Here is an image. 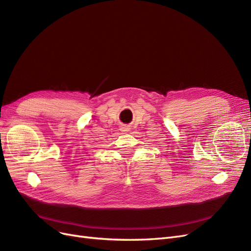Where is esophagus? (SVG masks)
<instances>
[{"label":"esophagus","mask_w":251,"mask_h":251,"mask_svg":"<svg viewBox=\"0 0 251 251\" xmlns=\"http://www.w3.org/2000/svg\"><path fill=\"white\" fill-rule=\"evenodd\" d=\"M121 129H122V131H123V132H127V131H129V128H128V127H122Z\"/></svg>","instance_id":"obj_1"}]
</instances>
